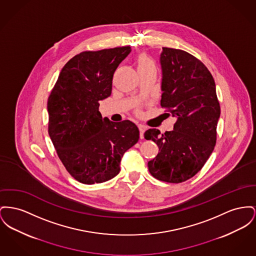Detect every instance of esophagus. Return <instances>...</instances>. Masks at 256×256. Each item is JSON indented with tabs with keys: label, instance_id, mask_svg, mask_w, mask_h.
<instances>
[{
	"label": "esophagus",
	"instance_id": "1",
	"mask_svg": "<svg viewBox=\"0 0 256 256\" xmlns=\"http://www.w3.org/2000/svg\"><path fill=\"white\" fill-rule=\"evenodd\" d=\"M138 128H139V130H140V138L143 139L144 138V132L146 130V126H143V124H138Z\"/></svg>",
	"mask_w": 256,
	"mask_h": 256
}]
</instances>
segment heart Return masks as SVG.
Listing matches in <instances>:
<instances>
[{"label": "heart", "mask_w": 256, "mask_h": 256, "mask_svg": "<svg viewBox=\"0 0 256 256\" xmlns=\"http://www.w3.org/2000/svg\"><path fill=\"white\" fill-rule=\"evenodd\" d=\"M154 66L152 60L148 56L142 55L138 60V66Z\"/></svg>", "instance_id": "b5f03b06"}]
</instances>
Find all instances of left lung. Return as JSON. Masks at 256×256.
<instances>
[{
  "instance_id": "obj_1",
  "label": "left lung",
  "mask_w": 256,
  "mask_h": 256,
  "mask_svg": "<svg viewBox=\"0 0 256 256\" xmlns=\"http://www.w3.org/2000/svg\"><path fill=\"white\" fill-rule=\"evenodd\" d=\"M160 64V106L177 120L173 130L164 134L156 128L145 132L160 148L148 167L154 178L178 184L194 177L212 152L220 107L212 76L194 56L164 47Z\"/></svg>"
}]
</instances>
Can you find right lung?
I'll use <instances>...</instances> for the list:
<instances>
[{
    "label": "right lung",
    "mask_w": 256,
    "mask_h": 256,
    "mask_svg": "<svg viewBox=\"0 0 256 256\" xmlns=\"http://www.w3.org/2000/svg\"><path fill=\"white\" fill-rule=\"evenodd\" d=\"M130 51L124 46L76 55L62 68L49 96V136L68 172L82 184L117 176L124 154L138 142L134 122H114L98 111L100 102L111 94L116 68Z\"/></svg>",
    "instance_id": "1"
}]
</instances>
